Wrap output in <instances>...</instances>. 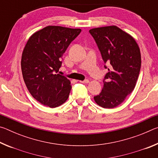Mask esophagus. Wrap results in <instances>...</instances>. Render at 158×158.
<instances>
[{"mask_svg": "<svg viewBox=\"0 0 158 158\" xmlns=\"http://www.w3.org/2000/svg\"><path fill=\"white\" fill-rule=\"evenodd\" d=\"M80 83H83V84H88V83L89 82V80L88 79H85L84 81H79Z\"/></svg>", "mask_w": 158, "mask_h": 158, "instance_id": "1", "label": "esophagus"}]
</instances>
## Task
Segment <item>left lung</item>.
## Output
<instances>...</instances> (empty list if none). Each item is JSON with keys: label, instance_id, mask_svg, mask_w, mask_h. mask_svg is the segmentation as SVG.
Masks as SVG:
<instances>
[{"label": "left lung", "instance_id": "1", "mask_svg": "<svg viewBox=\"0 0 158 158\" xmlns=\"http://www.w3.org/2000/svg\"><path fill=\"white\" fill-rule=\"evenodd\" d=\"M89 33L109 67L102 90L94 100L103 108L116 107L136 85L141 63L139 47L130 35L116 26L93 28Z\"/></svg>", "mask_w": 158, "mask_h": 158}]
</instances>
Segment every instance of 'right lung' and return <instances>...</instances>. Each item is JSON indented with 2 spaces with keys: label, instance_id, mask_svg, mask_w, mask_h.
Here are the masks:
<instances>
[{
  "label": "right lung",
  "instance_id": "1",
  "mask_svg": "<svg viewBox=\"0 0 158 158\" xmlns=\"http://www.w3.org/2000/svg\"><path fill=\"white\" fill-rule=\"evenodd\" d=\"M81 31L47 26L32 35L23 49L21 61L23 80L31 95L44 106L55 108L68 100L70 81L57 73L63 53Z\"/></svg>",
  "mask_w": 158,
  "mask_h": 158
}]
</instances>
